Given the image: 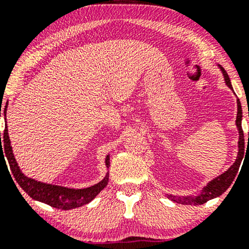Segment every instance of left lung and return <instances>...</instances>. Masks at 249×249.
Instances as JSON below:
<instances>
[{"mask_svg": "<svg viewBox=\"0 0 249 249\" xmlns=\"http://www.w3.org/2000/svg\"><path fill=\"white\" fill-rule=\"evenodd\" d=\"M216 67H218L220 71L222 72L226 85L233 91V93H235L234 92L232 83H231V79L230 77H228L227 72H226V70L220 64H216ZM236 105H238V112H236L235 125L239 132V141H238V156H236V159L235 161H234V164L228 168L227 171H225L224 173H221L220 176L215 177V178L211 180V181H208L206 186L202 187V190L200 191L198 194H196V196H174V194L166 193V196L168 199L172 200L174 202H178V204H182V205H202L205 204V202H207L208 200L218 198V196H221V194L224 193L225 191L231 186V185H232L233 180L235 178L236 173H238L239 171L240 164H241L242 159H244V156H245V137H244V131H242V126H241L242 107H241V103H240L239 99H236ZM248 142H249V134H248Z\"/></svg>", "mask_w": 249, "mask_h": 249, "instance_id": "1", "label": "left lung"}]
</instances>
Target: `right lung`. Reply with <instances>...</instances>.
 I'll use <instances>...</instances> for the list:
<instances>
[{
    "label": "right lung",
    "instance_id": "obj_1",
    "mask_svg": "<svg viewBox=\"0 0 249 249\" xmlns=\"http://www.w3.org/2000/svg\"><path fill=\"white\" fill-rule=\"evenodd\" d=\"M8 105V104H7ZM5 105V108L8 107ZM7 111L4 110V119ZM1 116V115H0ZM7 122V121H5ZM1 157L7 158L9 166L13 173L14 178L17 184L21 186L28 196H30L34 200L44 202L51 207L58 208V210H72V208L81 207L83 205H87L98 196L99 192L107 185L108 181V167H110V154H107L105 158V167L107 172L101 181L92 185L90 187L85 188H69L65 186H58V185L47 184V182L38 181L33 178H29L22 172L17 164L15 156L13 153V147L10 145L9 133H8V127L5 126L3 133V142H1V132H0V159ZM7 165V164H5ZM8 168V167H7Z\"/></svg>",
    "mask_w": 249,
    "mask_h": 249
}]
</instances>
